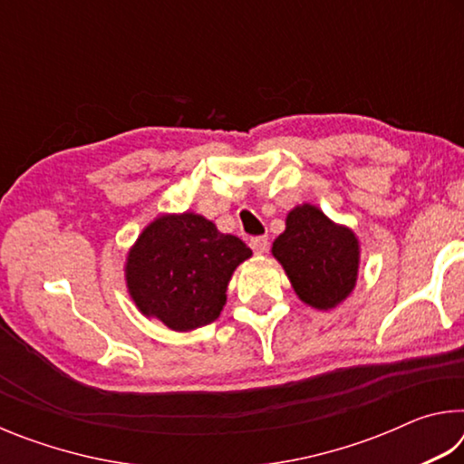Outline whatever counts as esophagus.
<instances>
[{
	"label": "esophagus",
	"mask_w": 464,
	"mask_h": 464,
	"mask_svg": "<svg viewBox=\"0 0 464 464\" xmlns=\"http://www.w3.org/2000/svg\"><path fill=\"white\" fill-rule=\"evenodd\" d=\"M249 246H251V249H254V254L262 256V254H266V251H268L270 241H268V237H254L249 241Z\"/></svg>",
	"instance_id": "34e87169"
}]
</instances>
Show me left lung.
<instances>
[{"label":"left lung","mask_w":464,"mask_h":464,"mask_svg":"<svg viewBox=\"0 0 464 464\" xmlns=\"http://www.w3.org/2000/svg\"><path fill=\"white\" fill-rule=\"evenodd\" d=\"M272 256L285 268L296 296L313 309H335L356 286V233L313 204H298L286 215V229L274 239Z\"/></svg>","instance_id":"obj_1"}]
</instances>
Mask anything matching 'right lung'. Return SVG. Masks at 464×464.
Segmentation results:
<instances>
[{
	"label": "right lung",
	"instance_id": "right-lung-1",
	"mask_svg": "<svg viewBox=\"0 0 464 464\" xmlns=\"http://www.w3.org/2000/svg\"><path fill=\"white\" fill-rule=\"evenodd\" d=\"M247 257L246 243L202 215H161L129 249L124 278L145 317L192 332L221 315L233 272Z\"/></svg>",
	"mask_w": 464,
	"mask_h": 464
}]
</instances>
